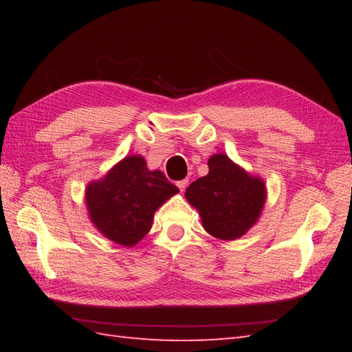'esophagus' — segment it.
<instances>
[{"label":"esophagus","instance_id":"esophagus-1","mask_svg":"<svg viewBox=\"0 0 352 352\" xmlns=\"http://www.w3.org/2000/svg\"><path fill=\"white\" fill-rule=\"evenodd\" d=\"M188 184H189L188 180H180V182H177V188L180 189V192H184L186 188H188Z\"/></svg>","mask_w":352,"mask_h":352}]
</instances>
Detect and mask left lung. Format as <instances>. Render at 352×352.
Segmentation results:
<instances>
[{"label":"left lung","instance_id":"obj_1","mask_svg":"<svg viewBox=\"0 0 352 352\" xmlns=\"http://www.w3.org/2000/svg\"><path fill=\"white\" fill-rule=\"evenodd\" d=\"M184 195L199 212L207 233L221 241H234L260 218L266 186L228 155L214 154L208 159V174L193 182Z\"/></svg>","mask_w":352,"mask_h":352}]
</instances>
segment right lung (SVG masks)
<instances>
[{
    "instance_id": "obj_1",
    "label": "right lung",
    "mask_w": 352,
    "mask_h": 352,
    "mask_svg": "<svg viewBox=\"0 0 352 352\" xmlns=\"http://www.w3.org/2000/svg\"><path fill=\"white\" fill-rule=\"evenodd\" d=\"M178 188L160 170H149L142 155L125 157L106 177L86 188L89 218L102 236L134 246L151 230L157 208Z\"/></svg>"
}]
</instances>
